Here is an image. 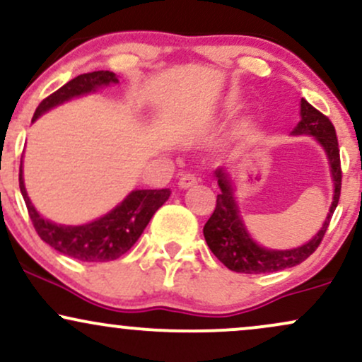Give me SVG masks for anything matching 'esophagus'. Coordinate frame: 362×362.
<instances>
[{"label":"esophagus","instance_id":"34e87169","mask_svg":"<svg viewBox=\"0 0 362 362\" xmlns=\"http://www.w3.org/2000/svg\"><path fill=\"white\" fill-rule=\"evenodd\" d=\"M195 184H197V177L190 172L182 173L180 178H178V187H180V189H189V187H192Z\"/></svg>","mask_w":362,"mask_h":362}]
</instances>
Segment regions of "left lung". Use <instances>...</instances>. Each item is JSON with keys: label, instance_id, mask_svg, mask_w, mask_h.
<instances>
[{"label": "left lung", "instance_id": "8db88e82", "mask_svg": "<svg viewBox=\"0 0 362 362\" xmlns=\"http://www.w3.org/2000/svg\"><path fill=\"white\" fill-rule=\"evenodd\" d=\"M293 134L315 136L325 149L328 161H330L332 178H334V202L330 206V213L322 230L303 247L293 248V250H267L253 242L252 236L247 233V228L238 214L240 211L235 202L230 180L224 175L223 170H216L221 194H218V199H216L214 213L204 224V238L211 252L230 271L240 274H265L294 267L317 250L327 233L332 214L339 204L340 187H342V168H340V151L335 127L327 115H323L305 98H301V120L294 127Z\"/></svg>", "mask_w": 362, "mask_h": 362}]
</instances>
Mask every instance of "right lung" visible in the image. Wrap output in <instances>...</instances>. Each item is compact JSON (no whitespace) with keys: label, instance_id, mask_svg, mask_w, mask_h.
Segmentation results:
<instances>
[{"label":"right lung","instance_id":"add662e5","mask_svg":"<svg viewBox=\"0 0 362 362\" xmlns=\"http://www.w3.org/2000/svg\"><path fill=\"white\" fill-rule=\"evenodd\" d=\"M117 81V76L112 71L80 74V76L73 78L71 81H68L59 90L49 95L47 98H44L37 107L32 120H35L40 114L52 109V107L69 100V98L80 97V95L95 91L98 86H105L109 83ZM18 182L20 192L23 195L25 204H27L28 216H30L32 224H34L40 240L51 245L54 250L81 262H109L124 255L132 245L138 242L153 214L170 197L168 189L132 190L115 209H112L109 214L97 219V221L81 224V226H62V224L44 219L32 206L23 185L22 165H20Z\"/></svg>","mask_w":362,"mask_h":362}]
</instances>
